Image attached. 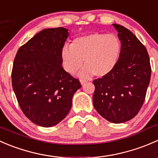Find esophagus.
<instances>
[{
  "mask_svg": "<svg viewBox=\"0 0 158 158\" xmlns=\"http://www.w3.org/2000/svg\"><path fill=\"white\" fill-rule=\"evenodd\" d=\"M80 82H81V85H83V84H85V83L87 82V81H84V80H81V81H80Z\"/></svg>",
  "mask_w": 158,
  "mask_h": 158,
  "instance_id": "34e87169",
  "label": "esophagus"
}]
</instances>
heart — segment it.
Instances as JSON below:
<instances>
[{
	"label": "heart",
	"mask_w": 158,
	"mask_h": 158,
	"mask_svg": "<svg viewBox=\"0 0 158 158\" xmlns=\"http://www.w3.org/2000/svg\"><path fill=\"white\" fill-rule=\"evenodd\" d=\"M121 43L114 34L93 33L74 39L70 47L64 46L60 53L64 69L74 74L83 65L79 77L89 78L93 74L105 77L114 71L119 61Z\"/></svg>",
	"instance_id": "obj_1"
}]
</instances>
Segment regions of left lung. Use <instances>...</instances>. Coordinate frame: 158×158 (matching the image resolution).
<instances>
[{
    "instance_id": "1",
    "label": "left lung",
    "mask_w": 158,
    "mask_h": 158,
    "mask_svg": "<svg viewBox=\"0 0 158 158\" xmlns=\"http://www.w3.org/2000/svg\"><path fill=\"white\" fill-rule=\"evenodd\" d=\"M112 25L121 40V57L110 74L93 81V104L104 119L121 124L134 118L141 108L151 68L146 48L137 37L124 27Z\"/></svg>"
}]
</instances>
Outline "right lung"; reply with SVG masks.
Listing matches in <instances>:
<instances>
[{
	"mask_svg": "<svg viewBox=\"0 0 158 158\" xmlns=\"http://www.w3.org/2000/svg\"><path fill=\"white\" fill-rule=\"evenodd\" d=\"M68 36L64 27L42 30L19 48L14 60L12 86L18 104L27 118L41 127H53L66 118L81 87L61 66Z\"/></svg>",
	"mask_w": 158,
	"mask_h": 158,
	"instance_id": "1",
	"label": "right lung"
}]
</instances>
